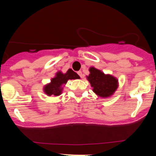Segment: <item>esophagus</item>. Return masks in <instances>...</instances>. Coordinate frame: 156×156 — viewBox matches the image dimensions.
<instances>
[{
    "instance_id": "34e87169",
    "label": "esophagus",
    "mask_w": 156,
    "mask_h": 156,
    "mask_svg": "<svg viewBox=\"0 0 156 156\" xmlns=\"http://www.w3.org/2000/svg\"><path fill=\"white\" fill-rule=\"evenodd\" d=\"M78 76L80 77V78H83V73H82L81 71H78Z\"/></svg>"
}]
</instances>
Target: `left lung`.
<instances>
[{"instance_id":"1","label":"left lung","mask_w":156,"mask_h":156,"mask_svg":"<svg viewBox=\"0 0 156 156\" xmlns=\"http://www.w3.org/2000/svg\"><path fill=\"white\" fill-rule=\"evenodd\" d=\"M89 72L87 79L93 87V92L101 98H108L114 94L118 87L117 78L110 75H105L94 67H90Z\"/></svg>"}]
</instances>
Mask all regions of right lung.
<instances>
[{"instance_id":"obj_1","label":"right lung","mask_w":156,"mask_h":156,"mask_svg":"<svg viewBox=\"0 0 156 156\" xmlns=\"http://www.w3.org/2000/svg\"><path fill=\"white\" fill-rule=\"evenodd\" d=\"M78 78H80L79 76L71 69H68L65 74L58 72L56 73V76L52 78L51 83L44 87V92L48 96H58L62 94V89H63L62 87V84L67 83L69 79H78Z\"/></svg>"}]
</instances>
